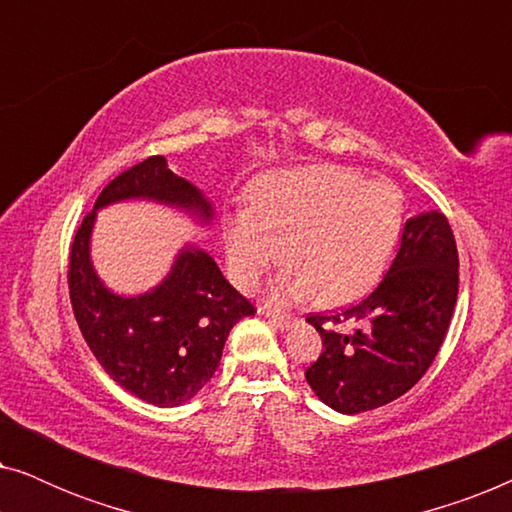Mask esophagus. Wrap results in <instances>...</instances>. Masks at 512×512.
Returning <instances> with one entry per match:
<instances>
[{"instance_id":"34e87169","label":"esophagus","mask_w":512,"mask_h":512,"mask_svg":"<svg viewBox=\"0 0 512 512\" xmlns=\"http://www.w3.org/2000/svg\"><path fill=\"white\" fill-rule=\"evenodd\" d=\"M263 317H268L270 321H275L279 328H289L293 324V314L291 312H282V310H272V307H261L258 310Z\"/></svg>"}]
</instances>
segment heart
<instances>
[{"instance_id": "heart-1", "label": "heart", "mask_w": 512, "mask_h": 512, "mask_svg": "<svg viewBox=\"0 0 512 512\" xmlns=\"http://www.w3.org/2000/svg\"><path fill=\"white\" fill-rule=\"evenodd\" d=\"M403 228V195L389 181H363L340 165H307L261 177L251 207L223 228L228 270L240 289H254L272 265L277 298L340 305L373 289Z\"/></svg>"}]
</instances>
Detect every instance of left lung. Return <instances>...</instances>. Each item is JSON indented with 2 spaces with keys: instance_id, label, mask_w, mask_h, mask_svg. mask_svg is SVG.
Here are the masks:
<instances>
[{
  "instance_id": "left-lung-1",
  "label": "left lung",
  "mask_w": 512,
  "mask_h": 512,
  "mask_svg": "<svg viewBox=\"0 0 512 512\" xmlns=\"http://www.w3.org/2000/svg\"><path fill=\"white\" fill-rule=\"evenodd\" d=\"M459 293V254L445 214L405 221L401 247L377 289L333 317L307 324L324 342L305 380L328 408L359 415L396 401L440 352ZM342 323L340 332L330 326Z\"/></svg>"
}]
</instances>
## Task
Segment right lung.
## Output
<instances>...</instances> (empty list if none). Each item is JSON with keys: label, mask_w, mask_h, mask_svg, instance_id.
Returning <instances> with one entry per match:
<instances>
[{"label": "right lung", "mask_w": 512, "mask_h": 512, "mask_svg": "<svg viewBox=\"0 0 512 512\" xmlns=\"http://www.w3.org/2000/svg\"><path fill=\"white\" fill-rule=\"evenodd\" d=\"M123 200L184 209L200 223L212 221L214 212L200 188L177 177L163 156H151L104 186L69 251V298L90 352L132 396L174 408L212 380L230 328L256 310L226 282L214 258L193 244L179 251L170 275L151 291H109L90 261V235L97 209Z\"/></svg>", "instance_id": "add662e5"}]
</instances>
